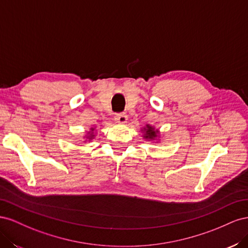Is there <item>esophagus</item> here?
I'll list each match as a JSON object with an SVG mask.
<instances>
[{"mask_svg": "<svg viewBox=\"0 0 248 248\" xmlns=\"http://www.w3.org/2000/svg\"><path fill=\"white\" fill-rule=\"evenodd\" d=\"M115 120H116V121H117L118 123L124 124V123H126V121H127V116H126L125 112H119V114H116Z\"/></svg>", "mask_w": 248, "mask_h": 248, "instance_id": "esophagus-1", "label": "esophagus"}]
</instances>
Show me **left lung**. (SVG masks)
<instances>
[{
    "label": "left lung",
    "instance_id": "left-lung-1",
    "mask_svg": "<svg viewBox=\"0 0 248 248\" xmlns=\"http://www.w3.org/2000/svg\"><path fill=\"white\" fill-rule=\"evenodd\" d=\"M144 131H146L144 138L147 140H154L157 137L158 130H155L152 126L146 125V128H144Z\"/></svg>",
    "mask_w": 248,
    "mask_h": 248
}]
</instances>
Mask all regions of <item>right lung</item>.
<instances>
[{"instance_id":"right-lung-1","label":"right lung","mask_w":248,"mask_h":248,"mask_svg":"<svg viewBox=\"0 0 248 248\" xmlns=\"http://www.w3.org/2000/svg\"><path fill=\"white\" fill-rule=\"evenodd\" d=\"M95 130V128H91V131H89L88 133H87V136H86V138L89 140H91L95 136H94V131ZM85 141H87V140H85Z\"/></svg>"}]
</instances>
